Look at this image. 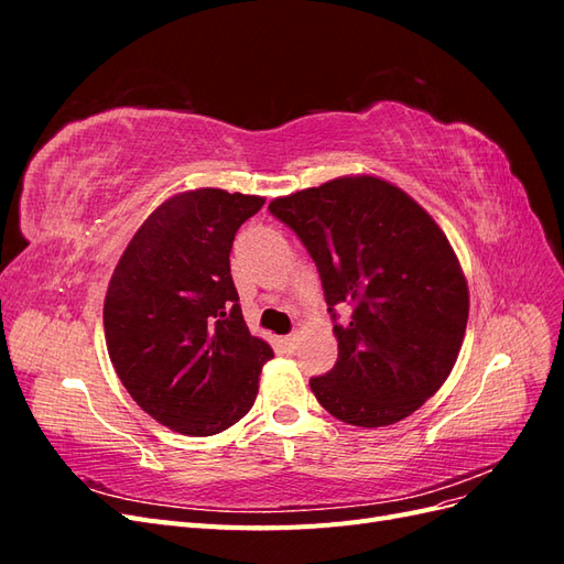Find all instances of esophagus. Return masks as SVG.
<instances>
[{"mask_svg": "<svg viewBox=\"0 0 564 564\" xmlns=\"http://www.w3.org/2000/svg\"><path fill=\"white\" fill-rule=\"evenodd\" d=\"M282 346L286 352H294L296 350V334H289L282 338Z\"/></svg>", "mask_w": 564, "mask_h": 564, "instance_id": "obj_1", "label": "esophagus"}]
</instances>
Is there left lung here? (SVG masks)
<instances>
[{
	"label": "left lung",
	"instance_id": "1",
	"mask_svg": "<svg viewBox=\"0 0 564 564\" xmlns=\"http://www.w3.org/2000/svg\"><path fill=\"white\" fill-rule=\"evenodd\" d=\"M322 278L324 299L352 315L334 324L338 360L311 379L338 421L381 429L414 414L447 381L464 344L468 282L433 216L398 185L340 176L278 197Z\"/></svg>",
	"mask_w": 564,
	"mask_h": 564
}]
</instances>
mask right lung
I'll return each instance as SVG.
<instances>
[{
    "label": "right lung",
    "instance_id": "right-lung-1",
    "mask_svg": "<svg viewBox=\"0 0 564 564\" xmlns=\"http://www.w3.org/2000/svg\"><path fill=\"white\" fill-rule=\"evenodd\" d=\"M263 197L197 187L135 230L106 294L110 362L133 402L181 435L230 429L253 406L272 348L251 336L230 275L235 232Z\"/></svg>",
    "mask_w": 564,
    "mask_h": 564
}]
</instances>
